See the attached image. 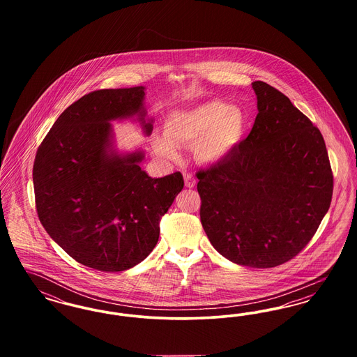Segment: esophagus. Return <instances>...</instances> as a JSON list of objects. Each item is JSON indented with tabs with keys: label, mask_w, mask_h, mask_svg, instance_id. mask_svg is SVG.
Returning <instances> with one entry per match:
<instances>
[{
	"label": "esophagus",
	"mask_w": 357,
	"mask_h": 357,
	"mask_svg": "<svg viewBox=\"0 0 357 357\" xmlns=\"http://www.w3.org/2000/svg\"><path fill=\"white\" fill-rule=\"evenodd\" d=\"M183 176H185V183H186V186L188 187V188H192V187L195 186L197 181H195V178H194L191 174L185 172Z\"/></svg>",
	"instance_id": "1"
}]
</instances>
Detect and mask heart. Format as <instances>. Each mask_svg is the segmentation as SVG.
<instances>
[{"instance_id": "obj_1", "label": "heart", "mask_w": 357, "mask_h": 357, "mask_svg": "<svg viewBox=\"0 0 357 357\" xmlns=\"http://www.w3.org/2000/svg\"><path fill=\"white\" fill-rule=\"evenodd\" d=\"M245 130V115L226 102H206L175 111L165 123L166 136L153 135L155 151L167 160H178L176 146H197V158L206 165L220 163L236 149Z\"/></svg>"}]
</instances>
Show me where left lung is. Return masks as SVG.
Returning a JSON list of instances; mask_svg holds the SVG:
<instances>
[{
    "label": "left lung",
    "instance_id": "1",
    "mask_svg": "<svg viewBox=\"0 0 357 357\" xmlns=\"http://www.w3.org/2000/svg\"><path fill=\"white\" fill-rule=\"evenodd\" d=\"M257 118L222 162L198 171L201 222L229 261L274 268L298 255L329 210L333 175L323 135L284 93L252 83Z\"/></svg>",
    "mask_w": 357,
    "mask_h": 357
}]
</instances>
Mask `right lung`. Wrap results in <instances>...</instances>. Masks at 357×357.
<instances>
[{"mask_svg":"<svg viewBox=\"0 0 357 357\" xmlns=\"http://www.w3.org/2000/svg\"><path fill=\"white\" fill-rule=\"evenodd\" d=\"M146 88L91 92L69 105L38 147L36 207L52 239L73 259L100 272L134 268L153 252L159 221L183 188L174 172L151 178L143 149L119 151L112 123L137 121L153 132Z\"/></svg>","mask_w":357,"mask_h":357,"instance_id":"right-lung-1","label":"right lung"}]
</instances>
